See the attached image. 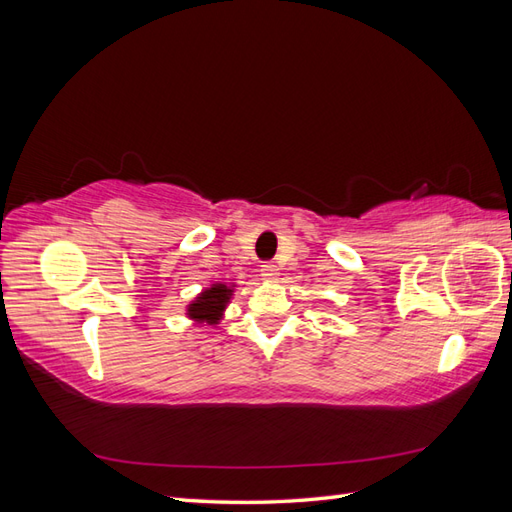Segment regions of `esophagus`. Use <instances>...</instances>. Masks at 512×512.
Listing matches in <instances>:
<instances>
[{"mask_svg": "<svg viewBox=\"0 0 512 512\" xmlns=\"http://www.w3.org/2000/svg\"><path fill=\"white\" fill-rule=\"evenodd\" d=\"M279 266L277 264H264L261 266V277H264L266 281H277L279 279Z\"/></svg>", "mask_w": 512, "mask_h": 512, "instance_id": "1", "label": "esophagus"}]
</instances>
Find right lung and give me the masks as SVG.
<instances>
[{
  "mask_svg": "<svg viewBox=\"0 0 512 512\" xmlns=\"http://www.w3.org/2000/svg\"><path fill=\"white\" fill-rule=\"evenodd\" d=\"M237 283L227 281H216L211 283L209 288H202V292L196 296L194 301H189L185 307L187 318L192 320L194 325H209L216 327L222 323L224 312L233 299V292Z\"/></svg>",
  "mask_w": 512,
  "mask_h": 512,
  "instance_id": "obj_1",
  "label": "right lung"
}]
</instances>
